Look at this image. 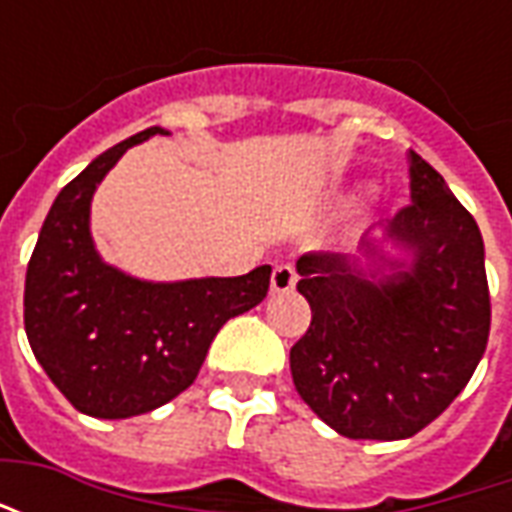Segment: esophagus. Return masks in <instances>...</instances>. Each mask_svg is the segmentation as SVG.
Instances as JSON below:
<instances>
[{
    "label": "esophagus",
    "mask_w": 512,
    "mask_h": 512,
    "mask_svg": "<svg viewBox=\"0 0 512 512\" xmlns=\"http://www.w3.org/2000/svg\"><path fill=\"white\" fill-rule=\"evenodd\" d=\"M296 268L288 266V263H282V266L274 268V274H271V290L274 293H290V290L296 288Z\"/></svg>",
    "instance_id": "obj_1"
}]
</instances>
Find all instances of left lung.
Returning a JSON list of instances; mask_svg holds the SVG:
<instances>
[{
    "label": "left lung",
    "instance_id": "8db88e82",
    "mask_svg": "<svg viewBox=\"0 0 512 512\" xmlns=\"http://www.w3.org/2000/svg\"><path fill=\"white\" fill-rule=\"evenodd\" d=\"M411 202L386 235L411 268L376 282L332 252L299 257L307 334L290 348L301 400L348 439L395 441L428 428L480 365L491 332L485 249L474 216L425 158L408 150ZM365 255L376 249L365 241Z\"/></svg>",
    "mask_w": 512,
    "mask_h": 512
}]
</instances>
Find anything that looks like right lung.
Masks as SVG:
<instances>
[{
  "label": "right lung",
  "mask_w": 512,
  "mask_h": 512,
  "mask_svg": "<svg viewBox=\"0 0 512 512\" xmlns=\"http://www.w3.org/2000/svg\"><path fill=\"white\" fill-rule=\"evenodd\" d=\"M139 131L109 147L65 186L40 227L24 285V329L51 384L76 411L126 419L164 406L194 384L224 323L266 299L271 266L244 277L153 285L101 263L90 200Z\"/></svg>",
  "instance_id": "add662e5"
}]
</instances>
